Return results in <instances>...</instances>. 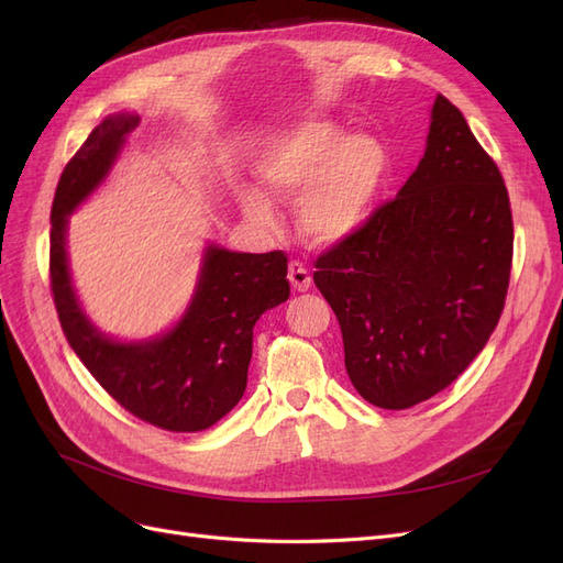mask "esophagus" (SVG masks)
Wrapping results in <instances>:
<instances>
[{"instance_id":"obj_1","label":"esophagus","mask_w":563,"mask_h":563,"mask_svg":"<svg viewBox=\"0 0 563 563\" xmlns=\"http://www.w3.org/2000/svg\"><path fill=\"white\" fill-rule=\"evenodd\" d=\"M288 282H291V286L296 288V291H308V288L312 286L310 269L305 267L302 263L294 261L291 265H288Z\"/></svg>"}]
</instances>
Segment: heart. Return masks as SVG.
<instances>
[{"label":"heart","instance_id":"1","mask_svg":"<svg viewBox=\"0 0 563 563\" xmlns=\"http://www.w3.org/2000/svg\"><path fill=\"white\" fill-rule=\"evenodd\" d=\"M383 147L366 135H350L329 119H305L269 141L258 176L269 197L294 201L298 218L314 242L345 240L371 213L385 180ZM255 223H272V207L261 192L244 197Z\"/></svg>","mask_w":563,"mask_h":563}]
</instances>
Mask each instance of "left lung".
I'll return each instance as SVG.
<instances>
[{
	"label": "left lung",
	"mask_w": 563,
	"mask_h": 563,
	"mask_svg": "<svg viewBox=\"0 0 563 563\" xmlns=\"http://www.w3.org/2000/svg\"><path fill=\"white\" fill-rule=\"evenodd\" d=\"M512 249L500 168L437 96L413 176L314 261L356 391L401 411L446 389L498 327Z\"/></svg>",
	"instance_id": "1"
}]
</instances>
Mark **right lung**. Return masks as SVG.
Wrapping results in <instances>:
<instances>
[{"instance_id": "obj_1", "label": "right lung", "mask_w": 563, "mask_h": 563, "mask_svg": "<svg viewBox=\"0 0 563 563\" xmlns=\"http://www.w3.org/2000/svg\"><path fill=\"white\" fill-rule=\"evenodd\" d=\"M139 117L114 114L65 164L51 207L48 279L67 343L108 395L168 432H201L230 413L246 389L253 327L291 294L284 251L232 253L211 246L190 310L174 331L139 345L100 335L75 298L65 255L67 216L106 178Z\"/></svg>"}]
</instances>
